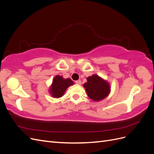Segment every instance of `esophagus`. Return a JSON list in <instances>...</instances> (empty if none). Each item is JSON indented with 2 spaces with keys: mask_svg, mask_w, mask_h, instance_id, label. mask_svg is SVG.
Returning a JSON list of instances; mask_svg holds the SVG:
<instances>
[{
  "mask_svg": "<svg viewBox=\"0 0 154 154\" xmlns=\"http://www.w3.org/2000/svg\"><path fill=\"white\" fill-rule=\"evenodd\" d=\"M75 83H76V84H78V85H81L82 82H81V80H78L76 81V82H75Z\"/></svg>",
  "mask_w": 154,
  "mask_h": 154,
  "instance_id": "34e87169",
  "label": "esophagus"
}]
</instances>
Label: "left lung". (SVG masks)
I'll return each instance as SVG.
<instances>
[{"label": "left lung", "instance_id": "1", "mask_svg": "<svg viewBox=\"0 0 154 154\" xmlns=\"http://www.w3.org/2000/svg\"><path fill=\"white\" fill-rule=\"evenodd\" d=\"M87 82L83 84L87 94L92 100L99 101L108 96L110 91L109 83L96 74L87 78Z\"/></svg>", "mask_w": 154, "mask_h": 154}]
</instances>
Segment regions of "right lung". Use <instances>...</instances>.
<instances>
[{
	"label": "right lung",
	"mask_w": 154,
	"mask_h": 154,
	"mask_svg": "<svg viewBox=\"0 0 154 154\" xmlns=\"http://www.w3.org/2000/svg\"><path fill=\"white\" fill-rule=\"evenodd\" d=\"M73 83V82L70 78L64 79L61 76L57 75L54 78L52 85H51L49 93L54 97L58 98L64 95V92L67 88L69 86L72 85Z\"/></svg>",
	"instance_id": "add662e5"
}]
</instances>
